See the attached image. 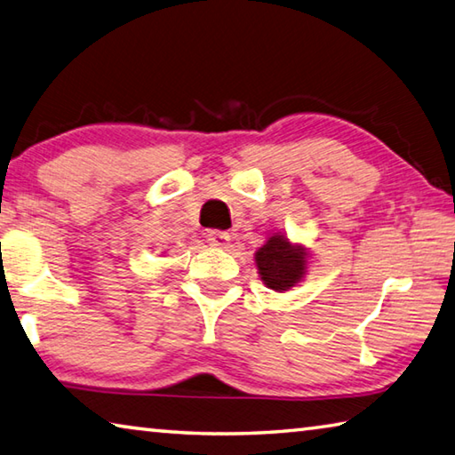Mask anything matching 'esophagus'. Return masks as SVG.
Returning <instances> with one entry per match:
<instances>
[{
    "mask_svg": "<svg viewBox=\"0 0 455 455\" xmlns=\"http://www.w3.org/2000/svg\"><path fill=\"white\" fill-rule=\"evenodd\" d=\"M206 241H209L212 246H225L230 243V235L227 230H209V235H206Z\"/></svg>",
    "mask_w": 455,
    "mask_h": 455,
    "instance_id": "34e87169",
    "label": "esophagus"
}]
</instances>
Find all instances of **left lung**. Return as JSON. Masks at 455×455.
Instances as JSON below:
<instances>
[{
	"mask_svg": "<svg viewBox=\"0 0 455 455\" xmlns=\"http://www.w3.org/2000/svg\"><path fill=\"white\" fill-rule=\"evenodd\" d=\"M262 283L276 292L300 283L307 272V249L291 244L284 235L270 236L254 254Z\"/></svg>",
	"mask_w": 455,
	"mask_h": 455,
	"instance_id": "1",
	"label": "left lung"
}]
</instances>
